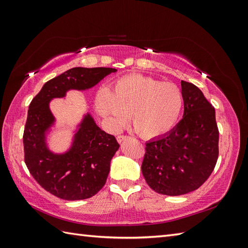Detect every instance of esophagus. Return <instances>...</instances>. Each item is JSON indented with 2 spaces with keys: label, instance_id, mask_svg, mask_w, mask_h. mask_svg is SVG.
Segmentation results:
<instances>
[{
  "label": "esophagus",
  "instance_id": "1",
  "mask_svg": "<svg viewBox=\"0 0 248 248\" xmlns=\"http://www.w3.org/2000/svg\"><path fill=\"white\" fill-rule=\"evenodd\" d=\"M127 139H128V136L119 135V136H117V141H118V143L120 144V143H123V141H124V140H127Z\"/></svg>",
  "mask_w": 248,
  "mask_h": 248
}]
</instances>
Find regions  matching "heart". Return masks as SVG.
<instances>
[{
	"instance_id": "b5f03b06",
	"label": "heart",
	"mask_w": 248,
	"mask_h": 248,
	"mask_svg": "<svg viewBox=\"0 0 248 248\" xmlns=\"http://www.w3.org/2000/svg\"><path fill=\"white\" fill-rule=\"evenodd\" d=\"M94 104L110 129L121 127L131 115L135 132L154 139L175 127L182 112L183 94L173 83L129 75L116 80L110 92L100 89Z\"/></svg>"
}]
</instances>
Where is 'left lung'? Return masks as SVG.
Returning a JSON list of instances; mask_svg holds the SVG:
<instances>
[{"instance_id":"1","label":"left lung","mask_w":248,"mask_h":248,"mask_svg":"<svg viewBox=\"0 0 248 248\" xmlns=\"http://www.w3.org/2000/svg\"><path fill=\"white\" fill-rule=\"evenodd\" d=\"M184 113L176 127L149 140L141 164L147 184L159 194L179 196L202 186L218 157L215 109L194 84L181 81Z\"/></svg>"}]
</instances>
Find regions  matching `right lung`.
Returning a JSON list of instances; mask_svg holds the SVG:
<instances>
[{"instance_id":"right-lung-1","label":"right lung","mask_w":248,"mask_h":248,"mask_svg":"<svg viewBox=\"0 0 248 248\" xmlns=\"http://www.w3.org/2000/svg\"><path fill=\"white\" fill-rule=\"evenodd\" d=\"M116 71L104 67L71 68L46 82L31 100L23 134L24 161L35 180L56 197L82 200L96 195L107 182L119 144L86 113L73 131L69 148L60 154L50 150L48 135L56 123L50 102L65 98L69 91H88Z\"/></svg>"}]
</instances>
